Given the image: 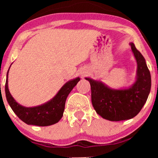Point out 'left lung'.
I'll list each match as a JSON object with an SVG mask.
<instances>
[{"instance_id":"left-lung-1","label":"left lung","mask_w":158,"mask_h":158,"mask_svg":"<svg viewBox=\"0 0 158 158\" xmlns=\"http://www.w3.org/2000/svg\"><path fill=\"white\" fill-rule=\"evenodd\" d=\"M129 44L137 63V78L131 87L112 89L102 82L85 77L90 84L92 104L96 113L113 122L130 119L137 116L150 92L151 75L145 60L132 42Z\"/></svg>"}]
</instances>
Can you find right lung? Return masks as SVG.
Returning a JSON list of instances; mask_svg holds the SVG:
<instances>
[{"instance_id": "right-lung-1", "label": "right lung", "mask_w": 158, "mask_h": 158, "mask_svg": "<svg viewBox=\"0 0 158 158\" xmlns=\"http://www.w3.org/2000/svg\"><path fill=\"white\" fill-rule=\"evenodd\" d=\"M9 69L6 75V96L8 104L16 116L26 124L40 127L49 126L59 122L63 116L67 97L81 78L76 77L67 82L52 99L44 104L34 107H25L15 101L8 90V75Z\"/></svg>"}]
</instances>
